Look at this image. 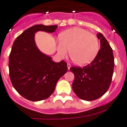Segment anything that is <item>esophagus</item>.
Wrapping results in <instances>:
<instances>
[{"instance_id":"1","label":"esophagus","mask_w":127,"mask_h":127,"mask_svg":"<svg viewBox=\"0 0 127 127\" xmlns=\"http://www.w3.org/2000/svg\"><path fill=\"white\" fill-rule=\"evenodd\" d=\"M67 68H68V69L69 70V69L71 68V65L69 63H67Z\"/></svg>"}]
</instances>
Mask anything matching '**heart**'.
Wrapping results in <instances>:
<instances>
[{
    "instance_id": "obj_1",
    "label": "heart",
    "mask_w": 127,
    "mask_h": 127,
    "mask_svg": "<svg viewBox=\"0 0 127 127\" xmlns=\"http://www.w3.org/2000/svg\"><path fill=\"white\" fill-rule=\"evenodd\" d=\"M57 51L61 57L68 53L72 60L79 66L90 63L96 58L99 50L98 38L87 30L73 28L62 32L59 35Z\"/></svg>"
}]
</instances>
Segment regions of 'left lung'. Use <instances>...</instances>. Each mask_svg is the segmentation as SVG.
I'll use <instances>...</instances> for the list:
<instances>
[{
	"label": "left lung",
	"instance_id": "8db88e82",
	"mask_svg": "<svg viewBox=\"0 0 127 127\" xmlns=\"http://www.w3.org/2000/svg\"><path fill=\"white\" fill-rule=\"evenodd\" d=\"M101 48L92 63L85 67L72 66L74 74L72 90L80 99L93 101L100 98L107 91L112 81L114 67L113 52L102 34H97Z\"/></svg>",
	"mask_w": 127,
	"mask_h": 127
}]
</instances>
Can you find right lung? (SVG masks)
Listing matches in <instances>:
<instances>
[{
    "mask_svg": "<svg viewBox=\"0 0 127 127\" xmlns=\"http://www.w3.org/2000/svg\"><path fill=\"white\" fill-rule=\"evenodd\" d=\"M57 28V25L33 26L14 41L9 56L10 79L15 89L28 100L38 101L50 96L58 80L67 71L65 61L54 62L40 52L34 40L36 32H53Z\"/></svg>",
    "mask_w": 127,
    "mask_h": 127,
    "instance_id": "right-lung-1",
    "label": "right lung"
}]
</instances>
